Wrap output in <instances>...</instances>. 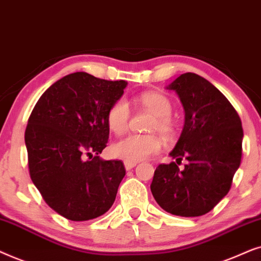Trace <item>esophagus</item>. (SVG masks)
Segmentation results:
<instances>
[{
	"label": "esophagus",
	"mask_w": 261,
	"mask_h": 261,
	"mask_svg": "<svg viewBox=\"0 0 261 261\" xmlns=\"http://www.w3.org/2000/svg\"><path fill=\"white\" fill-rule=\"evenodd\" d=\"M124 166H125V169L126 171H130V169H133L135 166H136V162H124Z\"/></svg>",
	"instance_id": "34e87169"
}]
</instances>
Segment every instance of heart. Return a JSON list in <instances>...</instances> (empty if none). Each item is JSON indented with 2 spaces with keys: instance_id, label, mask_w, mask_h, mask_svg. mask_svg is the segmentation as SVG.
<instances>
[{
  "instance_id": "1",
  "label": "heart",
  "mask_w": 261,
  "mask_h": 261,
  "mask_svg": "<svg viewBox=\"0 0 261 261\" xmlns=\"http://www.w3.org/2000/svg\"><path fill=\"white\" fill-rule=\"evenodd\" d=\"M141 103L155 114L151 125L152 130L162 135H169L173 131L171 119L172 102L161 93H147L141 96ZM130 118V107L126 100L119 99L110 107L107 112V125L112 133L120 135L127 127ZM161 148V140L154 135H128L112 145V154L126 162H138L147 159Z\"/></svg>"
}]
</instances>
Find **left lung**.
I'll return each instance as SVG.
<instances>
[{
	"label": "left lung",
	"instance_id": "8db88e82",
	"mask_svg": "<svg viewBox=\"0 0 261 261\" xmlns=\"http://www.w3.org/2000/svg\"><path fill=\"white\" fill-rule=\"evenodd\" d=\"M167 89L178 94L185 123L169 156L188 161L160 165L150 185L156 203L167 213L197 217L213 210L229 192L242 155L241 119L228 99L201 76L186 72Z\"/></svg>",
	"mask_w": 261,
	"mask_h": 261
}]
</instances>
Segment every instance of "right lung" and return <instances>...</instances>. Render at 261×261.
<instances>
[{
  "instance_id": "right-lung-1",
  "label": "right lung",
  "mask_w": 261,
  "mask_h": 261,
  "mask_svg": "<svg viewBox=\"0 0 261 261\" xmlns=\"http://www.w3.org/2000/svg\"><path fill=\"white\" fill-rule=\"evenodd\" d=\"M126 86L74 72L48 87L31 113L25 131L31 179L68 220H93L114 203L124 163L99 154L109 141L107 112Z\"/></svg>"
}]
</instances>
